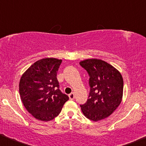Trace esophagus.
I'll return each mask as SVG.
<instances>
[{
  "label": "esophagus",
  "mask_w": 146,
  "mask_h": 146,
  "mask_svg": "<svg viewBox=\"0 0 146 146\" xmlns=\"http://www.w3.org/2000/svg\"><path fill=\"white\" fill-rule=\"evenodd\" d=\"M69 98H70V100H74V99L75 98V95H74V93H70V94L69 95Z\"/></svg>",
  "instance_id": "esophagus-1"
}]
</instances>
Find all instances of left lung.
Listing matches in <instances>:
<instances>
[{
    "label": "left lung",
    "instance_id": "obj_1",
    "mask_svg": "<svg viewBox=\"0 0 146 146\" xmlns=\"http://www.w3.org/2000/svg\"><path fill=\"white\" fill-rule=\"evenodd\" d=\"M89 73L91 87L89 99L80 105L83 114L93 121L107 118L119 106L123 100V78L116 68L100 59L80 62Z\"/></svg>",
    "mask_w": 146,
    "mask_h": 146
}]
</instances>
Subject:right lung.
<instances>
[{"label": "right lung", "instance_id": "obj_1", "mask_svg": "<svg viewBox=\"0 0 146 146\" xmlns=\"http://www.w3.org/2000/svg\"><path fill=\"white\" fill-rule=\"evenodd\" d=\"M62 62L53 57L41 59L28 68L19 80L21 102L38 120L47 122L54 119L69 99L59 89L57 72Z\"/></svg>", "mask_w": 146, "mask_h": 146}]
</instances>
